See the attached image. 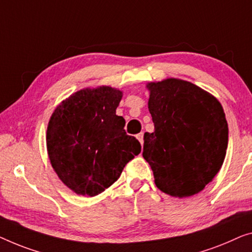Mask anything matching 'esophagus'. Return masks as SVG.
I'll use <instances>...</instances> for the list:
<instances>
[{"label": "esophagus", "instance_id": "1", "mask_svg": "<svg viewBox=\"0 0 252 252\" xmlns=\"http://www.w3.org/2000/svg\"><path fill=\"white\" fill-rule=\"evenodd\" d=\"M137 139L139 141H140L141 145H144V132H140L137 134Z\"/></svg>", "mask_w": 252, "mask_h": 252}]
</instances>
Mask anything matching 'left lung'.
I'll return each instance as SVG.
<instances>
[{"label":"left lung","mask_w":252,"mask_h":252,"mask_svg":"<svg viewBox=\"0 0 252 252\" xmlns=\"http://www.w3.org/2000/svg\"><path fill=\"white\" fill-rule=\"evenodd\" d=\"M147 87L155 130L144 134L142 156L159 190L179 198L193 196L215 178L226 155L228 126L222 105L180 79Z\"/></svg>","instance_id":"8db88e82"}]
</instances>
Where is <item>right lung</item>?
Here are the masks:
<instances>
[{"label":"right lung","mask_w":252,"mask_h":252,"mask_svg":"<svg viewBox=\"0 0 252 252\" xmlns=\"http://www.w3.org/2000/svg\"><path fill=\"white\" fill-rule=\"evenodd\" d=\"M122 92L107 86L82 89L59 105L47 126L51 164L61 181L82 196L103 192L141 152L115 114Z\"/></svg>","instance_id":"add662e5"}]
</instances>
